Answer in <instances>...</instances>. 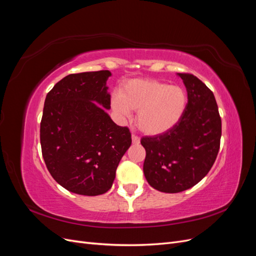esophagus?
Segmentation results:
<instances>
[{
	"label": "esophagus",
	"mask_w": 256,
	"mask_h": 256,
	"mask_svg": "<svg viewBox=\"0 0 256 256\" xmlns=\"http://www.w3.org/2000/svg\"><path fill=\"white\" fill-rule=\"evenodd\" d=\"M131 138H132V143L134 144H138V143H140V138H138V136L132 134V136H131Z\"/></svg>",
	"instance_id": "34e87169"
}]
</instances>
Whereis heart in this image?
I'll return each mask as SVG.
<instances>
[{
    "label": "heart",
    "mask_w": 256,
    "mask_h": 256,
    "mask_svg": "<svg viewBox=\"0 0 256 256\" xmlns=\"http://www.w3.org/2000/svg\"><path fill=\"white\" fill-rule=\"evenodd\" d=\"M111 104L120 118H127L130 110L138 111L136 125L142 132L157 136L168 132L182 118L187 95L178 85L152 79H134L124 83Z\"/></svg>",
    "instance_id": "obj_1"
}]
</instances>
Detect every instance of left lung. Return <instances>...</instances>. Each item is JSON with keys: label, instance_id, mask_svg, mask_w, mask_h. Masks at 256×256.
Listing matches in <instances>:
<instances>
[{"label": "left lung", "instance_id": "left-lung-1", "mask_svg": "<svg viewBox=\"0 0 256 256\" xmlns=\"http://www.w3.org/2000/svg\"><path fill=\"white\" fill-rule=\"evenodd\" d=\"M188 92L182 120L168 132L143 136L146 180L158 191L178 193L210 171L220 148L221 118L214 92L191 74H178Z\"/></svg>", "mask_w": 256, "mask_h": 256}]
</instances>
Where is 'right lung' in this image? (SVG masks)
Masks as SVG:
<instances>
[{
    "label": "right lung",
    "instance_id": "add662e5",
    "mask_svg": "<svg viewBox=\"0 0 256 256\" xmlns=\"http://www.w3.org/2000/svg\"><path fill=\"white\" fill-rule=\"evenodd\" d=\"M109 70L72 74L58 81L44 100L40 122L42 152L58 184L76 194L95 196L110 190L116 168L131 145L110 109Z\"/></svg>",
    "mask_w": 256,
    "mask_h": 256
}]
</instances>
